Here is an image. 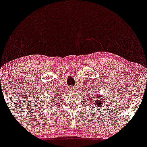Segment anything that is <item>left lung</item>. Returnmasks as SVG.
I'll list each match as a JSON object with an SVG mask.
<instances>
[{
	"label": "left lung",
	"instance_id": "1",
	"mask_svg": "<svg viewBox=\"0 0 147 147\" xmlns=\"http://www.w3.org/2000/svg\"><path fill=\"white\" fill-rule=\"evenodd\" d=\"M96 92H97V91H96ZM95 92V93H96ZM92 95H93V102H95V106L96 107H100L101 104H104V103H103V101L102 100V102H100V100H102V95H99L98 93L97 94H95V91L93 90V92H92Z\"/></svg>",
	"mask_w": 147,
	"mask_h": 147
}]
</instances>
